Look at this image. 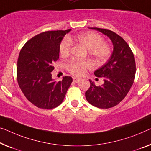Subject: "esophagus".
<instances>
[{"label": "esophagus", "instance_id": "34e87169", "mask_svg": "<svg viewBox=\"0 0 151 151\" xmlns=\"http://www.w3.org/2000/svg\"><path fill=\"white\" fill-rule=\"evenodd\" d=\"M73 82L75 83H78V81H80V78H76V77H73Z\"/></svg>", "mask_w": 151, "mask_h": 151}]
</instances>
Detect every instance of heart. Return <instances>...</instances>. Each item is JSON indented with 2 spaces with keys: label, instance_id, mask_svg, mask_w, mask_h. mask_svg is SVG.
Wrapping results in <instances>:
<instances>
[{
  "label": "heart",
  "instance_id": "b5f03b06",
  "mask_svg": "<svg viewBox=\"0 0 151 151\" xmlns=\"http://www.w3.org/2000/svg\"><path fill=\"white\" fill-rule=\"evenodd\" d=\"M76 41L88 49V52L94 59L98 62L107 60L111 54L109 45L104 42V39L98 34L93 32L82 33L76 37ZM71 39H65L60 45L59 51L63 57L68 56L71 49ZM93 68V64L89 60H71L66 64L69 73L76 76H81L87 70Z\"/></svg>",
  "mask_w": 151,
  "mask_h": 151
}]
</instances>
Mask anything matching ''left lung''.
Here are the masks:
<instances>
[{"label": "left lung", "instance_id": "left-lung-1", "mask_svg": "<svg viewBox=\"0 0 151 151\" xmlns=\"http://www.w3.org/2000/svg\"><path fill=\"white\" fill-rule=\"evenodd\" d=\"M106 35L113 44V52L104 65L94 72L104 79V84L96 86L89 80L90 87L85 92L88 102L100 109H109L119 104L133 85L136 62L133 52L122 37L106 29L90 28Z\"/></svg>", "mask_w": 151, "mask_h": 151}]
</instances>
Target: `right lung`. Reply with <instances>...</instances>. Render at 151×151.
<instances>
[{
	"instance_id": "add662e5",
	"label": "right lung",
	"mask_w": 151,
	"mask_h": 151,
	"mask_svg": "<svg viewBox=\"0 0 151 151\" xmlns=\"http://www.w3.org/2000/svg\"><path fill=\"white\" fill-rule=\"evenodd\" d=\"M70 30L39 34L28 40L20 51L17 64L18 85L28 100L39 109L58 106L73 82L68 76L54 81L51 74L54 62L59 59L60 42Z\"/></svg>"
}]
</instances>
